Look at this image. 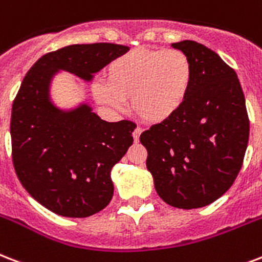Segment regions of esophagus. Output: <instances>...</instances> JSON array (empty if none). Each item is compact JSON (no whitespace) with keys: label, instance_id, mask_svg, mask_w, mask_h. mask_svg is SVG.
<instances>
[{"label":"esophagus","instance_id":"1","mask_svg":"<svg viewBox=\"0 0 262 262\" xmlns=\"http://www.w3.org/2000/svg\"><path fill=\"white\" fill-rule=\"evenodd\" d=\"M141 127H136L135 129V132H133V139H135V143H137V141H139V139H140V135H141Z\"/></svg>","mask_w":262,"mask_h":262}]
</instances>
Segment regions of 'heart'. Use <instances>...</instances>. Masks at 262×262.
<instances>
[{
	"mask_svg": "<svg viewBox=\"0 0 262 262\" xmlns=\"http://www.w3.org/2000/svg\"><path fill=\"white\" fill-rule=\"evenodd\" d=\"M192 63L179 49H133L114 59L105 70L107 82H95L97 103L132 110L147 123H162L179 113L192 85Z\"/></svg>",
	"mask_w": 262,
	"mask_h": 262,
	"instance_id": "1",
	"label": "heart"
}]
</instances>
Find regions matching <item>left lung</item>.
<instances>
[{
	"label": "left lung",
	"instance_id": "obj_1",
	"mask_svg": "<svg viewBox=\"0 0 262 262\" xmlns=\"http://www.w3.org/2000/svg\"><path fill=\"white\" fill-rule=\"evenodd\" d=\"M171 47L188 56L193 78L179 113L140 136L147 169L170 206L198 209L223 196L242 169L250 122L236 73L195 41Z\"/></svg>",
	"mask_w": 262,
	"mask_h": 262
}]
</instances>
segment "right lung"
<instances>
[{
  "label": "right lung",
  "mask_w": 262,
  "mask_h": 262,
  "mask_svg": "<svg viewBox=\"0 0 262 262\" xmlns=\"http://www.w3.org/2000/svg\"><path fill=\"white\" fill-rule=\"evenodd\" d=\"M129 48L118 43L70 45L38 59L13 100L12 161L17 179L48 210L82 219L111 201V169L133 144L136 123L107 122L86 104L64 113L49 99L57 70L91 81Z\"/></svg>",
  "instance_id": "right-lung-1"
}]
</instances>
